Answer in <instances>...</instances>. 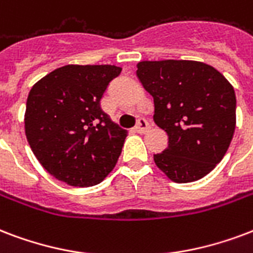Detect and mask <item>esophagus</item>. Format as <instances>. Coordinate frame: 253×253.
<instances>
[{
	"label": "esophagus",
	"mask_w": 253,
	"mask_h": 253,
	"mask_svg": "<svg viewBox=\"0 0 253 253\" xmlns=\"http://www.w3.org/2000/svg\"><path fill=\"white\" fill-rule=\"evenodd\" d=\"M150 123L146 121L144 118H140L139 121H138V123H136V127H135V130H136V132H139V134H144V132H147L148 130H150Z\"/></svg>",
	"instance_id": "esophagus-1"
}]
</instances>
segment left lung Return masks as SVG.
Returning <instances> with one entry per match:
<instances>
[{"label":"left lung","instance_id":"left-lung-1","mask_svg":"<svg viewBox=\"0 0 253 253\" xmlns=\"http://www.w3.org/2000/svg\"><path fill=\"white\" fill-rule=\"evenodd\" d=\"M136 77L154 98V121L169 135L155 165L176 183L199 180L223 159L236 125L232 84L198 61H143Z\"/></svg>","mask_w":253,"mask_h":253}]
</instances>
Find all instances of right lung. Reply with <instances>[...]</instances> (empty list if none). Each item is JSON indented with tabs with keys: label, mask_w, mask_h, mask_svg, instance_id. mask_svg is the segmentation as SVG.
Instances as JSON below:
<instances>
[{
	"label": "right lung",
	"mask_w": 253,
	"mask_h": 253,
	"mask_svg": "<svg viewBox=\"0 0 253 253\" xmlns=\"http://www.w3.org/2000/svg\"><path fill=\"white\" fill-rule=\"evenodd\" d=\"M122 69L67 65L29 92L25 132L38 162L69 186L101 183L117 165L127 131L101 109L103 92Z\"/></svg>",
	"instance_id": "right-lung-1"
}]
</instances>
